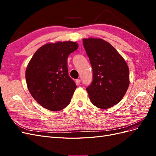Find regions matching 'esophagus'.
<instances>
[{
	"mask_svg": "<svg viewBox=\"0 0 156 156\" xmlns=\"http://www.w3.org/2000/svg\"><path fill=\"white\" fill-rule=\"evenodd\" d=\"M75 83H76L77 85H79L80 83H81V80H80L79 79H76V81H75Z\"/></svg>",
	"mask_w": 156,
	"mask_h": 156,
	"instance_id": "esophagus-1",
	"label": "esophagus"
}]
</instances>
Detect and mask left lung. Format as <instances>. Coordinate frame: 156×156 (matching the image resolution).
Segmentation results:
<instances>
[{"instance_id": "left-lung-1", "label": "left lung", "mask_w": 156, "mask_h": 156, "mask_svg": "<svg viewBox=\"0 0 156 156\" xmlns=\"http://www.w3.org/2000/svg\"><path fill=\"white\" fill-rule=\"evenodd\" d=\"M83 41L93 71L92 82L87 88L89 98L96 107L109 108L122 100L128 88V66L108 42L92 37Z\"/></svg>"}]
</instances>
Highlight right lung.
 <instances>
[{
  "label": "right lung",
  "instance_id": "obj_1",
  "mask_svg": "<svg viewBox=\"0 0 156 156\" xmlns=\"http://www.w3.org/2000/svg\"><path fill=\"white\" fill-rule=\"evenodd\" d=\"M76 42L66 41L47 44L33 55L28 64L25 78L33 98L47 109L58 111L72 100L76 84L68 72V57L77 50Z\"/></svg>",
  "mask_w": 156,
  "mask_h": 156
}]
</instances>
